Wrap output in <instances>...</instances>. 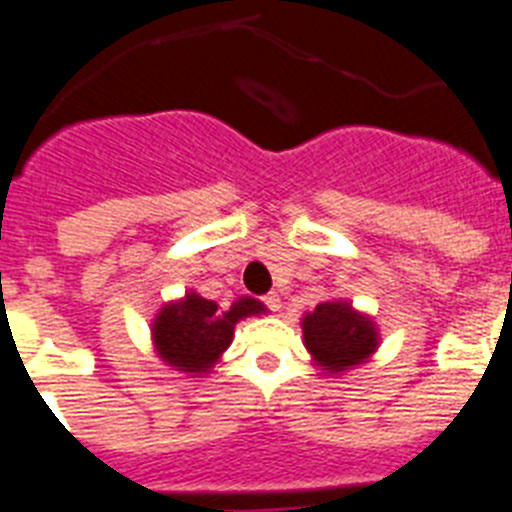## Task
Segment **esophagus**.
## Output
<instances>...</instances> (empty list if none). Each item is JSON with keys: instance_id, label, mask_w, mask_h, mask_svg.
Returning a JSON list of instances; mask_svg holds the SVG:
<instances>
[{"instance_id": "esophagus-1", "label": "esophagus", "mask_w": 512, "mask_h": 512, "mask_svg": "<svg viewBox=\"0 0 512 512\" xmlns=\"http://www.w3.org/2000/svg\"><path fill=\"white\" fill-rule=\"evenodd\" d=\"M264 305L269 307V310L279 312V310H282V297H279L277 292H269V295L264 297Z\"/></svg>"}]
</instances>
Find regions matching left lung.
I'll use <instances>...</instances> for the list:
<instances>
[{
  "mask_svg": "<svg viewBox=\"0 0 512 512\" xmlns=\"http://www.w3.org/2000/svg\"><path fill=\"white\" fill-rule=\"evenodd\" d=\"M302 338L312 364L328 377L364 364L379 348V328L372 315L348 300H328L302 315Z\"/></svg>",
  "mask_w": 512,
  "mask_h": 512,
  "instance_id": "1",
  "label": "left lung"
}]
</instances>
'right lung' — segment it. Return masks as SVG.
<instances>
[{"mask_svg": "<svg viewBox=\"0 0 512 512\" xmlns=\"http://www.w3.org/2000/svg\"><path fill=\"white\" fill-rule=\"evenodd\" d=\"M264 312V302L253 297H238L228 310H223L217 302L187 289V295L164 302L156 312L151 323L153 351L176 372L202 377L220 364L233 343L235 325Z\"/></svg>", "mask_w": 512, "mask_h": 512, "instance_id": "right-lung-1", "label": "right lung"}]
</instances>
